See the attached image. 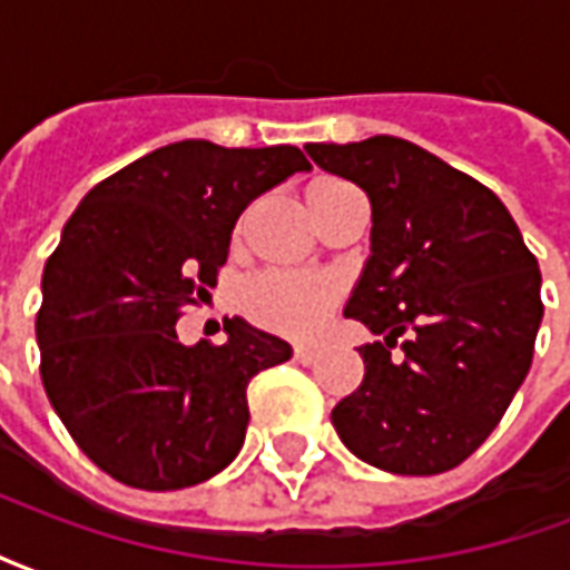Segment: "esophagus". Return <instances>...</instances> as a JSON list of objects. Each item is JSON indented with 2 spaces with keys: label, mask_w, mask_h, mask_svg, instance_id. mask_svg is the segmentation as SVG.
<instances>
[{
  "label": "esophagus",
  "mask_w": 570,
  "mask_h": 570,
  "mask_svg": "<svg viewBox=\"0 0 570 570\" xmlns=\"http://www.w3.org/2000/svg\"><path fill=\"white\" fill-rule=\"evenodd\" d=\"M296 360L302 366H311L314 360H317V347H308V345H296Z\"/></svg>",
  "instance_id": "esophagus-1"
}]
</instances>
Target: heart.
I'll use <instances>...</instances> for the list:
<instances>
[{"label": "heart", "mask_w": 570, "mask_h": 570, "mask_svg": "<svg viewBox=\"0 0 570 570\" xmlns=\"http://www.w3.org/2000/svg\"><path fill=\"white\" fill-rule=\"evenodd\" d=\"M335 179H317L305 188V204H314ZM338 298V286L330 277L311 274H265L247 289V311L268 330L284 335H314Z\"/></svg>", "instance_id": "b5f03b06"}]
</instances>
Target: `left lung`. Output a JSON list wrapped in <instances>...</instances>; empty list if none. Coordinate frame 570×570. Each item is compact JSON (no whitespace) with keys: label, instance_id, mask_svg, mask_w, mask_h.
<instances>
[{"label":"left lung","instance_id":"8db88e82","mask_svg":"<svg viewBox=\"0 0 570 570\" xmlns=\"http://www.w3.org/2000/svg\"><path fill=\"white\" fill-rule=\"evenodd\" d=\"M305 151L372 207L345 317L384 342L360 347L363 384L333 409L335 433L387 473H445L489 440L531 370L538 259L491 188L415 142L382 134ZM400 334L404 357L391 361Z\"/></svg>","mask_w":570,"mask_h":570}]
</instances>
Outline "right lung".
Masks as SVG:
<instances>
[{
	"label": "right lung",
	"mask_w": 570,
	"mask_h": 570,
	"mask_svg": "<svg viewBox=\"0 0 570 570\" xmlns=\"http://www.w3.org/2000/svg\"><path fill=\"white\" fill-rule=\"evenodd\" d=\"M311 170L296 146L183 140L94 186L45 262L36 342L69 436L130 489L198 485L244 445L247 384L293 357L281 335L225 321V345H183V305L210 296L240 213Z\"/></svg>",
	"instance_id": "obj_1"
}]
</instances>
